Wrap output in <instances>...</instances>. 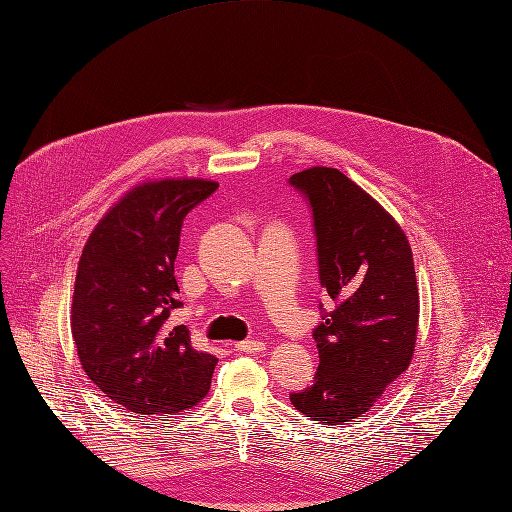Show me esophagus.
Here are the masks:
<instances>
[{
	"label": "esophagus",
	"instance_id": "esophagus-1",
	"mask_svg": "<svg viewBox=\"0 0 512 512\" xmlns=\"http://www.w3.org/2000/svg\"><path fill=\"white\" fill-rule=\"evenodd\" d=\"M236 349L242 353H259L265 349V345L261 341H242L236 345Z\"/></svg>",
	"mask_w": 512,
	"mask_h": 512
}]
</instances>
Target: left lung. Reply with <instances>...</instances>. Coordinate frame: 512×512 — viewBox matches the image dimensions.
I'll return each instance as SVG.
<instances>
[{"label": "left lung", "instance_id": "8db88e82", "mask_svg": "<svg viewBox=\"0 0 512 512\" xmlns=\"http://www.w3.org/2000/svg\"><path fill=\"white\" fill-rule=\"evenodd\" d=\"M311 209L320 284L330 299L314 328L320 366L293 406L326 425L366 414L414 355L418 288L412 249L397 221L332 167L288 180Z\"/></svg>", "mask_w": 512, "mask_h": 512}]
</instances>
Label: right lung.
Segmentation results:
<instances>
[{"label":"right lung","mask_w":512,"mask_h":512,"mask_svg":"<svg viewBox=\"0 0 512 512\" xmlns=\"http://www.w3.org/2000/svg\"><path fill=\"white\" fill-rule=\"evenodd\" d=\"M219 188L161 180L129 190L87 238L79 259L71 330L90 381L123 410L167 416L209 393L217 358L196 351L171 322L173 263L184 217Z\"/></svg>","instance_id":"right-lung-1"}]
</instances>
